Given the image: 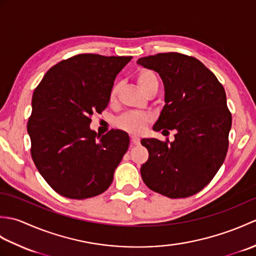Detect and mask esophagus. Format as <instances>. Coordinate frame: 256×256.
Listing matches in <instances>:
<instances>
[{
  "label": "esophagus",
  "instance_id": "34e87169",
  "mask_svg": "<svg viewBox=\"0 0 256 256\" xmlns=\"http://www.w3.org/2000/svg\"><path fill=\"white\" fill-rule=\"evenodd\" d=\"M131 143H132L133 145L140 144V138H138V136H135V135H132V136H131Z\"/></svg>",
  "mask_w": 256,
  "mask_h": 256
}]
</instances>
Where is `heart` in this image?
<instances>
[{
	"mask_svg": "<svg viewBox=\"0 0 256 256\" xmlns=\"http://www.w3.org/2000/svg\"><path fill=\"white\" fill-rule=\"evenodd\" d=\"M135 80H136V84L138 88L142 90L144 94H148L150 90L158 89V77L155 72L152 69L148 68H140L136 74H135ZM120 92V84H116L110 90V94H108V101L110 103H114L118 99ZM152 121V116L148 113L145 112H138V111H132V112H126L122 114L121 116L116 118V126L124 130L128 133L133 134H138L143 132V130L146 128L150 122Z\"/></svg>",
	"mask_w": 256,
	"mask_h": 256,
	"instance_id": "obj_1",
	"label": "heart"
}]
</instances>
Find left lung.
<instances>
[{
	"instance_id": "8db88e82",
	"label": "left lung",
	"mask_w": 256,
	"mask_h": 256,
	"mask_svg": "<svg viewBox=\"0 0 256 256\" xmlns=\"http://www.w3.org/2000/svg\"><path fill=\"white\" fill-rule=\"evenodd\" d=\"M158 72L165 103L154 131H176L175 140L143 138L148 160L140 176L150 190L168 198H187L208 184L224 164L232 116L224 86L192 56L160 52L138 60Z\"/></svg>"
}]
</instances>
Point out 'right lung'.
<instances>
[{
  "instance_id": "add662e5",
  "label": "right lung",
  "mask_w": 256,
  "mask_h": 256,
  "mask_svg": "<svg viewBox=\"0 0 256 256\" xmlns=\"http://www.w3.org/2000/svg\"><path fill=\"white\" fill-rule=\"evenodd\" d=\"M131 59L79 54L52 66L32 94L27 122L32 158L64 197L91 198L112 184L130 138L120 130L99 135L89 125L108 106L114 79Z\"/></svg>"
}]
</instances>
